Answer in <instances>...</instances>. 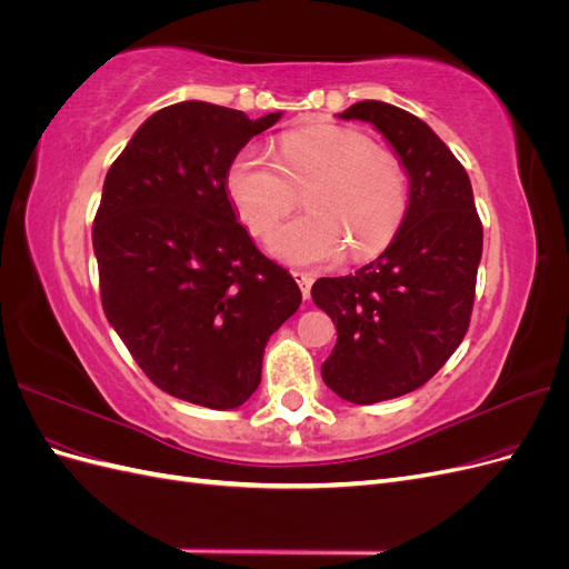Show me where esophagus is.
<instances>
[{"label": "esophagus", "mask_w": 569, "mask_h": 569, "mask_svg": "<svg viewBox=\"0 0 569 569\" xmlns=\"http://www.w3.org/2000/svg\"><path fill=\"white\" fill-rule=\"evenodd\" d=\"M295 274V280H297V284H299V289H301V295H303V299H308L311 297V284H313V274H308V272H301V270H295L291 272Z\"/></svg>", "instance_id": "1"}]
</instances>
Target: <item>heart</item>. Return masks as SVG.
<instances>
[{"instance_id":"b5f03b06","label":"heart","mask_w":569,"mask_h":569,"mask_svg":"<svg viewBox=\"0 0 569 569\" xmlns=\"http://www.w3.org/2000/svg\"><path fill=\"white\" fill-rule=\"evenodd\" d=\"M226 187L253 237H268L303 192L308 211L270 237V251L291 266L332 263L347 247L353 258L377 256L408 213L401 159L341 126L287 132L274 161L253 147L242 149L228 168Z\"/></svg>"}]
</instances>
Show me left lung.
<instances>
[{"instance_id":"left-lung-1","label":"left lung","mask_w":569,"mask_h":569,"mask_svg":"<svg viewBox=\"0 0 569 569\" xmlns=\"http://www.w3.org/2000/svg\"><path fill=\"white\" fill-rule=\"evenodd\" d=\"M343 120H366L399 153L410 203L399 234L347 278H320L311 297L337 325L322 382L351 403L420 389L470 327L481 220L460 161L418 116L385 101H358Z\"/></svg>"}]
</instances>
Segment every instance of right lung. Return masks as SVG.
<instances>
[{
	"label": "right lung",
	"instance_id": "1",
	"mask_svg": "<svg viewBox=\"0 0 569 569\" xmlns=\"http://www.w3.org/2000/svg\"><path fill=\"white\" fill-rule=\"evenodd\" d=\"M278 113L180 101L149 116L109 168L92 244L104 313L149 380L203 408L242 406L270 335L297 313L291 274L256 249L226 176Z\"/></svg>",
	"mask_w": 569,
	"mask_h": 569
}]
</instances>
